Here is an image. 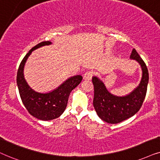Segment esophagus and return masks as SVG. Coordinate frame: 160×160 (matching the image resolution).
Returning a JSON list of instances; mask_svg holds the SVG:
<instances>
[{
  "mask_svg": "<svg viewBox=\"0 0 160 160\" xmlns=\"http://www.w3.org/2000/svg\"><path fill=\"white\" fill-rule=\"evenodd\" d=\"M93 76V72H87L86 74H84L83 79L86 80H92Z\"/></svg>",
  "mask_w": 160,
  "mask_h": 160,
  "instance_id": "obj_1",
  "label": "esophagus"
}]
</instances>
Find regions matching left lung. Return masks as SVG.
I'll return each instance as SVG.
<instances>
[{
	"instance_id": "left-lung-1",
	"label": "left lung",
	"mask_w": 160,
	"mask_h": 160,
	"mask_svg": "<svg viewBox=\"0 0 160 160\" xmlns=\"http://www.w3.org/2000/svg\"><path fill=\"white\" fill-rule=\"evenodd\" d=\"M130 59L137 61L142 68V78L139 86L125 96H117L107 89L106 85L98 77L92 78L94 88L93 100L98 117L105 122L117 124L133 117L140 109L145 100L148 83V71L145 62L133 48Z\"/></svg>"
}]
</instances>
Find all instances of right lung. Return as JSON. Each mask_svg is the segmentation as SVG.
Wrapping results in <instances>:
<instances>
[{"label":"right lung","mask_w":160,"mask_h":160,"mask_svg":"<svg viewBox=\"0 0 160 160\" xmlns=\"http://www.w3.org/2000/svg\"><path fill=\"white\" fill-rule=\"evenodd\" d=\"M51 44L52 42L50 41H43L29 50L22 60L17 74V85L24 106L30 114L38 120L43 121L58 118L64 112L71 92L82 80L81 75L70 77L58 88L46 93L36 92L29 86L23 74L26 60L34 50Z\"/></svg>","instance_id":"obj_1"}]
</instances>
